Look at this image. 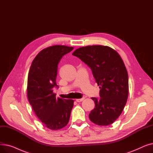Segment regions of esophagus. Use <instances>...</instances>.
Instances as JSON below:
<instances>
[{
	"label": "esophagus",
	"mask_w": 153,
	"mask_h": 153,
	"mask_svg": "<svg viewBox=\"0 0 153 153\" xmlns=\"http://www.w3.org/2000/svg\"><path fill=\"white\" fill-rule=\"evenodd\" d=\"M84 99H85L84 97H82V98H81V99H76V100L77 102H82Z\"/></svg>",
	"instance_id": "34e87169"
}]
</instances>
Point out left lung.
Listing matches in <instances>:
<instances>
[{
  "instance_id": "8db88e82",
  "label": "left lung",
  "mask_w": 153,
  "mask_h": 153,
  "mask_svg": "<svg viewBox=\"0 0 153 153\" xmlns=\"http://www.w3.org/2000/svg\"><path fill=\"white\" fill-rule=\"evenodd\" d=\"M89 66L100 88V97H92L95 108L89 114L91 121L107 126L119 117L128 95V76L118 53L107 46L79 48L72 53Z\"/></svg>"
}]
</instances>
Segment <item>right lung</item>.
I'll list each match as a JSON object with an SVG mask.
<instances>
[{"label": "right lung", "mask_w": 153, "mask_h": 153, "mask_svg": "<svg viewBox=\"0 0 153 153\" xmlns=\"http://www.w3.org/2000/svg\"><path fill=\"white\" fill-rule=\"evenodd\" d=\"M74 48L55 45L40 51L31 63L28 76L27 96L37 117L52 130L61 129L69 122L73 100L56 98L58 65L64 55Z\"/></svg>", "instance_id": "obj_1"}]
</instances>
